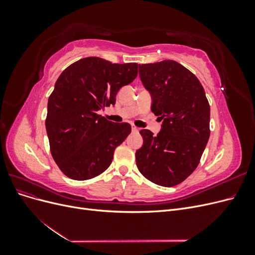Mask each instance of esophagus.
I'll use <instances>...</instances> for the list:
<instances>
[{"instance_id": "obj_1", "label": "esophagus", "mask_w": 255, "mask_h": 255, "mask_svg": "<svg viewBox=\"0 0 255 255\" xmlns=\"http://www.w3.org/2000/svg\"><path fill=\"white\" fill-rule=\"evenodd\" d=\"M139 128H137L136 126H134V125H132V132H134V133H137V132H139Z\"/></svg>"}]
</instances>
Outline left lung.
<instances>
[{"label":"left lung","mask_w":255,"mask_h":255,"mask_svg":"<svg viewBox=\"0 0 255 255\" xmlns=\"http://www.w3.org/2000/svg\"><path fill=\"white\" fill-rule=\"evenodd\" d=\"M139 76L163 125L156 136L140 130L143 144L136 151V165L145 179L172 187L200 163L211 133L210 104L197 76L174 60L139 65Z\"/></svg>","instance_id":"8db88e82"}]
</instances>
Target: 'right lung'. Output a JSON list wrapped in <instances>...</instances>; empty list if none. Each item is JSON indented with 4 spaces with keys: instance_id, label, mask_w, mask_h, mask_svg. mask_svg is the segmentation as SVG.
I'll list each match as a JSON object with an SVG mask.
<instances>
[{
    "instance_id": "add662e5",
    "label": "right lung",
    "mask_w": 255,
    "mask_h": 255,
    "mask_svg": "<svg viewBox=\"0 0 255 255\" xmlns=\"http://www.w3.org/2000/svg\"><path fill=\"white\" fill-rule=\"evenodd\" d=\"M137 73L136 63L86 57L59 75L49 97L45 128L52 156L65 175L85 181L110 167L115 149L132 128L127 122L109 121L98 111L115 105L119 89Z\"/></svg>"
}]
</instances>
